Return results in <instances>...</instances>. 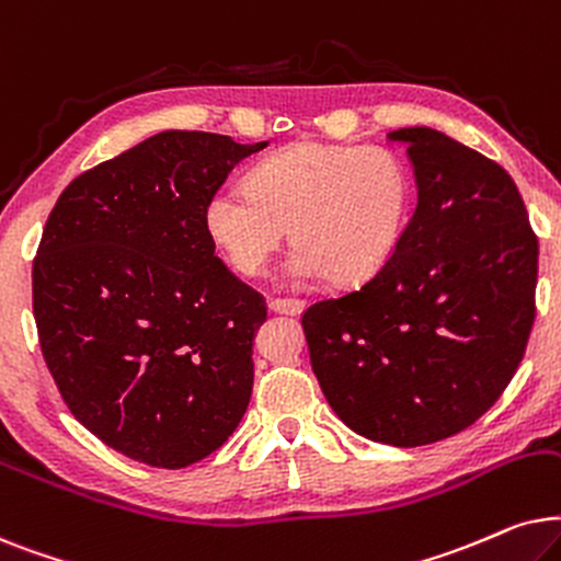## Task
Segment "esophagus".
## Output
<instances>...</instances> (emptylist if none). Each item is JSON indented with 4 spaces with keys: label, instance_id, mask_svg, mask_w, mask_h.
I'll return each mask as SVG.
<instances>
[{
    "label": "esophagus",
    "instance_id": "34e87169",
    "mask_svg": "<svg viewBox=\"0 0 561 561\" xmlns=\"http://www.w3.org/2000/svg\"><path fill=\"white\" fill-rule=\"evenodd\" d=\"M268 310L279 312V316H300L305 310V302L300 297H272L268 300Z\"/></svg>",
    "mask_w": 561,
    "mask_h": 561
}]
</instances>
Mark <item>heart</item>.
I'll use <instances>...</instances> for the list:
<instances>
[{
  "label": "heart",
  "instance_id": "1",
  "mask_svg": "<svg viewBox=\"0 0 561 561\" xmlns=\"http://www.w3.org/2000/svg\"><path fill=\"white\" fill-rule=\"evenodd\" d=\"M408 199V171L387 148L295 144L256 163L245 190L215 192L205 228L238 274H264L289 228V279L358 285L392 256Z\"/></svg>",
  "mask_w": 561,
  "mask_h": 561
}]
</instances>
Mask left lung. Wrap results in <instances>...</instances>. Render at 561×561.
<instances>
[{
	"label": "left lung",
	"mask_w": 561,
	"mask_h": 561,
	"mask_svg": "<svg viewBox=\"0 0 561 561\" xmlns=\"http://www.w3.org/2000/svg\"><path fill=\"white\" fill-rule=\"evenodd\" d=\"M417 205L367 285L310 305L305 339L335 415L377 444L425 446L495 405L536 318V241L511 174L433 128H402Z\"/></svg>",
	"instance_id": "left-lung-1"
}]
</instances>
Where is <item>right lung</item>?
<instances>
[{
    "mask_svg": "<svg viewBox=\"0 0 561 561\" xmlns=\"http://www.w3.org/2000/svg\"><path fill=\"white\" fill-rule=\"evenodd\" d=\"M266 146L156 133L73 179L48 215L33 261L43 358L73 417L125 457L190 467L249 408L266 302L215 256L205 205Z\"/></svg>",
    "mask_w": 561,
    "mask_h": 561,
    "instance_id": "1",
    "label": "right lung"
}]
</instances>
